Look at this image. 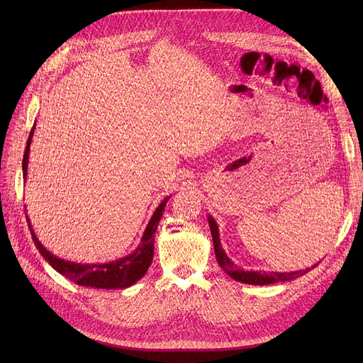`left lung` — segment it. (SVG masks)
<instances>
[{
    "mask_svg": "<svg viewBox=\"0 0 363 363\" xmlns=\"http://www.w3.org/2000/svg\"><path fill=\"white\" fill-rule=\"evenodd\" d=\"M207 219H208V226H211V233H212V238H213L216 260H218L220 268L233 279L244 282V284H252V285H268V284H275V282L291 281V279H296V278L309 272V269H301V271H296V272H259V271H242V269L237 268V264H234V262L226 256L225 250L222 249L220 238H219V228H218L216 220L212 216H208ZM316 264H313L312 268H315Z\"/></svg>",
    "mask_w": 363,
    "mask_h": 363,
    "instance_id": "8db88e82",
    "label": "left lung"
}]
</instances>
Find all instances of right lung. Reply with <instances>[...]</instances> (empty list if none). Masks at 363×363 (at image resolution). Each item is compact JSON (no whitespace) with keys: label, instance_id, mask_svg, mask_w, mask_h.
<instances>
[{"label":"right lung","instance_id":"1","mask_svg":"<svg viewBox=\"0 0 363 363\" xmlns=\"http://www.w3.org/2000/svg\"><path fill=\"white\" fill-rule=\"evenodd\" d=\"M33 130L35 126L32 128L28 144L25 148V155H23V179H26L28 175V162H29V151H30V143L33 137ZM169 197L164 199L159 207L156 208V212L152 213L144 235L141 238L140 245L135 249V252L130 253L126 257L118 259L110 263H99V264H82V263H73L67 262L63 259H59L50 253L45 247L40 242V240L36 238L29 218L28 225L32 234V240L35 245L38 247V250L45 257V260L52 266V268L69 278L70 281L76 282L78 285H84V287H92V289H106V290H121V289H128L130 285L140 281L148 271L150 264L152 262V253H155V234L157 231L159 222L163 216L164 212V206L167 203Z\"/></svg>","mask_w":363,"mask_h":363}]
</instances>
